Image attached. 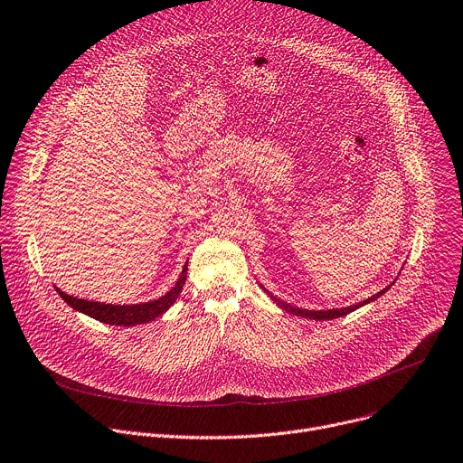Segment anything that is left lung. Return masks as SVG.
I'll return each mask as SVG.
<instances>
[{
	"instance_id": "obj_1",
	"label": "left lung",
	"mask_w": 463,
	"mask_h": 463,
	"mask_svg": "<svg viewBox=\"0 0 463 463\" xmlns=\"http://www.w3.org/2000/svg\"><path fill=\"white\" fill-rule=\"evenodd\" d=\"M389 288H385L383 291H380L378 295H374V297H371V298H367V300H364V302H358V304H354V306H348V307H341V309H326V311H309V309H300V307H295V306H291V304H286V302H281L279 298H276L272 293H269L267 289H265V293L279 306V307H283L286 311H289V313H293V315H300V317H306V318H315V321H330V318H337V317H343V315H346V313H350V311H354V309H358V307H362V306H365V304H369V302H373V300H376L380 295H383L385 291H387Z\"/></svg>"
}]
</instances>
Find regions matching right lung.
Listing matches in <instances>:
<instances>
[{
	"label": "right lung",
	"instance_id": "1",
	"mask_svg": "<svg viewBox=\"0 0 463 463\" xmlns=\"http://www.w3.org/2000/svg\"><path fill=\"white\" fill-rule=\"evenodd\" d=\"M185 279H187V263L182 270L180 279L175 281V286L165 297H161L154 302L133 304V306H113V304L83 300V298L70 297L59 289H57V293L70 307H74V309L96 318V321H99V323L115 325V326H135V325L150 323V321H154V318L161 317L175 302V298L180 297Z\"/></svg>",
	"mask_w": 463,
	"mask_h": 463
}]
</instances>
